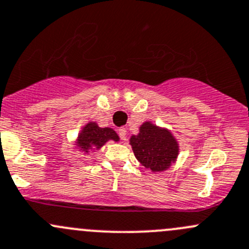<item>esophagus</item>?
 <instances>
[{"label": "esophagus", "instance_id": "obj_1", "mask_svg": "<svg viewBox=\"0 0 249 249\" xmlns=\"http://www.w3.org/2000/svg\"><path fill=\"white\" fill-rule=\"evenodd\" d=\"M119 135H120V138H121L122 140L127 139V129H125V128H124V127L120 128V129H119Z\"/></svg>", "mask_w": 249, "mask_h": 249}]
</instances>
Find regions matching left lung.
<instances>
[{"mask_svg": "<svg viewBox=\"0 0 249 249\" xmlns=\"http://www.w3.org/2000/svg\"><path fill=\"white\" fill-rule=\"evenodd\" d=\"M129 143L135 158L152 173L168 170L180 152L178 139L173 133L151 121L140 125L139 133L130 137Z\"/></svg>", "mask_w": 249, "mask_h": 249, "instance_id": "left-lung-1", "label": "left lung"}]
</instances>
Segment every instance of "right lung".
Segmentation results:
<instances>
[{
    "mask_svg": "<svg viewBox=\"0 0 249 249\" xmlns=\"http://www.w3.org/2000/svg\"><path fill=\"white\" fill-rule=\"evenodd\" d=\"M110 140L115 142H120V137L112 128H102L97 124V122L89 121L79 132L73 147L78 148L84 156H87L89 152L101 150Z\"/></svg>",
    "mask_w": 249,
    "mask_h": 249,
    "instance_id": "1",
    "label": "right lung"
}]
</instances>
